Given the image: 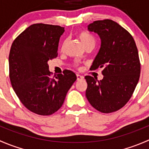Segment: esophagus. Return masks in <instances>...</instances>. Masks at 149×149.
I'll return each instance as SVG.
<instances>
[{
	"label": "esophagus",
	"mask_w": 149,
	"mask_h": 149,
	"mask_svg": "<svg viewBox=\"0 0 149 149\" xmlns=\"http://www.w3.org/2000/svg\"><path fill=\"white\" fill-rule=\"evenodd\" d=\"M76 77H77V80L79 81V80H81V79H84V76H81V75L80 74H76Z\"/></svg>",
	"instance_id": "esophagus-1"
}]
</instances>
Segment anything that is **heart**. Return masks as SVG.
I'll list each match as a JSON object with an SVG mask.
<instances>
[{
	"label": "heart",
	"instance_id": "b5f03b06",
	"mask_svg": "<svg viewBox=\"0 0 149 149\" xmlns=\"http://www.w3.org/2000/svg\"><path fill=\"white\" fill-rule=\"evenodd\" d=\"M78 37L80 40L81 42L83 45L84 47L89 45H93L94 46L96 42L95 37L92 34H91L90 32H88V31H81L78 34ZM66 44V41H64L62 45V49H63L64 47H65Z\"/></svg>",
	"mask_w": 149,
	"mask_h": 149
}]
</instances>
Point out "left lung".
Segmentation results:
<instances>
[{"instance_id": "8db88e82", "label": "left lung", "mask_w": 149, "mask_h": 149, "mask_svg": "<svg viewBox=\"0 0 149 149\" xmlns=\"http://www.w3.org/2000/svg\"><path fill=\"white\" fill-rule=\"evenodd\" d=\"M88 30L100 36L101 45L90 69L103 68L102 80L85 76L86 97L103 113L121 109L131 97L141 73L139 52L131 34L110 19L95 21Z\"/></svg>"}]
</instances>
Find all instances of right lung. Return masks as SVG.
I'll return each mask as SVG.
<instances>
[{"mask_svg": "<svg viewBox=\"0 0 149 149\" xmlns=\"http://www.w3.org/2000/svg\"><path fill=\"white\" fill-rule=\"evenodd\" d=\"M64 31L60 26L34 24L21 33L10 47L12 87L22 103L37 115L57 112L76 80V74L69 70L50 78L47 63L58 55L60 37Z\"/></svg>", "mask_w": 149, "mask_h": 149, "instance_id": "obj_1", "label": "right lung"}]
</instances>
